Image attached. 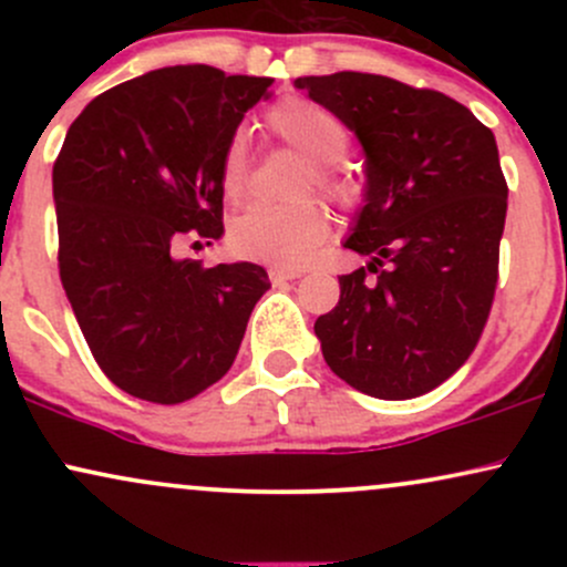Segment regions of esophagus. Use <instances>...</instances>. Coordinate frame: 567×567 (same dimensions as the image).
<instances>
[{
    "label": "esophagus",
    "instance_id": "34e87169",
    "mask_svg": "<svg viewBox=\"0 0 567 567\" xmlns=\"http://www.w3.org/2000/svg\"><path fill=\"white\" fill-rule=\"evenodd\" d=\"M301 275H303L301 269H290V266H271V269H269V279L275 285L290 282V279H298Z\"/></svg>",
    "mask_w": 567,
    "mask_h": 567
}]
</instances>
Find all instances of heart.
Here are the masks:
<instances>
[{
    "instance_id": "heart-1",
    "label": "heart",
    "mask_w": 567,
    "mask_h": 567,
    "mask_svg": "<svg viewBox=\"0 0 567 567\" xmlns=\"http://www.w3.org/2000/svg\"><path fill=\"white\" fill-rule=\"evenodd\" d=\"M266 125L282 138L292 152L309 159V175L303 178V192L311 186L324 197L349 202L354 186L338 162L349 148V130L336 114L309 97H285L266 114ZM220 186L231 199H239L247 188V146L243 135H234L220 152L218 162ZM330 234V216L320 202H298L288 207L252 205L243 216L234 218L229 229V247L239 258L252 261L301 266L320 250Z\"/></svg>"
}]
</instances>
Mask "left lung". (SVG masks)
Listing matches in <instances>:
<instances>
[{"instance_id":"8db88e82","label":"left lung","mask_w":567,"mask_h":567,"mask_svg":"<svg viewBox=\"0 0 567 567\" xmlns=\"http://www.w3.org/2000/svg\"><path fill=\"white\" fill-rule=\"evenodd\" d=\"M296 87L365 148V205L343 245L370 264L338 277L336 309L315 322L324 362L379 400L432 392L470 360L496 296L509 194L496 138L453 97L381 74Z\"/></svg>"}]
</instances>
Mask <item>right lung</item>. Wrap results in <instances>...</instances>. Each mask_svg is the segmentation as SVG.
I'll return each mask as SVG.
<instances>
[{"mask_svg": "<svg viewBox=\"0 0 567 567\" xmlns=\"http://www.w3.org/2000/svg\"><path fill=\"white\" fill-rule=\"evenodd\" d=\"M269 76L171 66L116 84L71 122L53 165L58 269L97 368L157 405L229 373L271 288L264 266L175 258L224 234L220 152Z\"/></svg>", "mask_w": 567, "mask_h": 567, "instance_id": "obj_1", "label": "right lung"}]
</instances>
